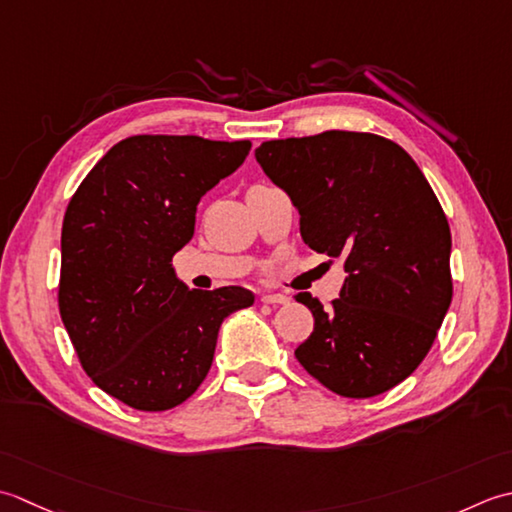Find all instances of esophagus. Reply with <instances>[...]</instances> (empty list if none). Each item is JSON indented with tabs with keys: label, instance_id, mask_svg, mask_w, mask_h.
I'll return each mask as SVG.
<instances>
[{
	"label": "esophagus",
	"instance_id": "esophagus-1",
	"mask_svg": "<svg viewBox=\"0 0 512 512\" xmlns=\"http://www.w3.org/2000/svg\"><path fill=\"white\" fill-rule=\"evenodd\" d=\"M260 302H263V305H287L289 298L285 294H265L260 296Z\"/></svg>",
	"mask_w": 512,
	"mask_h": 512
}]
</instances>
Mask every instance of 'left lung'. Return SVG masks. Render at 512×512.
<instances>
[{
	"label": "left lung",
	"mask_w": 512,
	"mask_h": 512,
	"mask_svg": "<svg viewBox=\"0 0 512 512\" xmlns=\"http://www.w3.org/2000/svg\"><path fill=\"white\" fill-rule=\"evenodd\" d=\"M256 161L294 203L302 241L347 271L331 309L296 296L314 314L298 362L344 398L393 389L453 298L451 229L429 181L398 143L367 132L265 141Z\"/></svg>",
	"instance_id": "obj_1"
}]
</instances>
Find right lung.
Listing matches in <instances>:
<instances>
[{"label":"right lung","mask_w":512,"mask_h":512,"mask_svg":"<svg viewBox=\"0 0 512 512\" xmlns=\"http://www.w3.org/2000/svg\"><path fill=\"white\" fill-rule=\"evenodd\" d=\"M252 143L139 134L83 179L61 227L59 311L81 367L139 411H168L201 387L218 329L254 305L243 287L190 289L172 256L196 205L241 168Z\"/></svg>","instance_id":"add662e5"}]
</instances>
